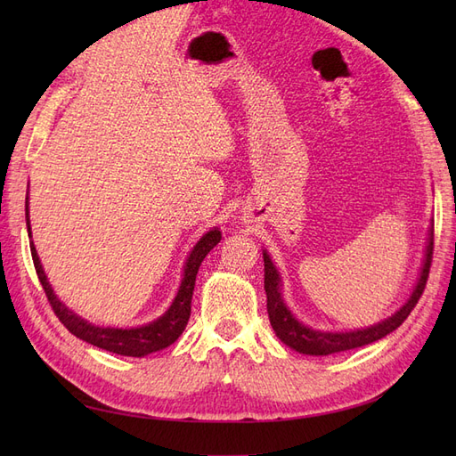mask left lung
I'll use <instances>...</instances> for the list:
<instances>
[{
  "instance_id": "8db88e82",
  "label": "left lung",
  "mask_w": 456,
  "mask_h": 456,
  "mask_svg": "<svg viewBox=\"0 0 456 456\" xmlns=\"http://www.w3.org/2000/svg\"><path fill=\"white\" fill-rule=\"evenodd\" d=\"M432 255H434V228L430 230V241H428L424 266H422L415 291H412L411 298L405 302V306L399 308L392 317H388V320H384L382 323L367 327V329L350 330V333H322V330H314L306 325H302L300 322L295 320L293 314L287 310L280 293V275L275 272L270 256L265 253V291L268 298L266 308H268V317L275 335H278V338L285 342L287 346H291L300 354H310V355H329V354L346 352V350L365 346V344H370L386 337L402 325L412 312V308L417 306L419 298L424 293L428 273H430Z\"/></svg>"
}]
</instances>
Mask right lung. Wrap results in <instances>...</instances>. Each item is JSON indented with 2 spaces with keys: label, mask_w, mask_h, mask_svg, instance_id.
I'll list each match as a JSON object with an SVG mask.
<instances>
[{
  "label": "right lung",
  "mask_w": 456,
  "mask_h": 456,
  "mask_svg": "<svg viewBox=\"0 0 456 456\" xmlns=\"http://www.w3.org/2000/svg\"><path fill=\"white\" fill-rule=\"evenodd\" d=\"M26 224H28V205H26ZM30 232V224H28ZM220 230H209L205 236L196 243L194 251L190 253L188 262L184 266V278L181 287H178V293L173 300L171 308L165 312L159 320L151 322L148 325L136 327V329H110V327H94L87 323L86 320H81L74 312L68 310L62 302L54 297L53 289L45 278L44 268L39 265V258L36 253L34 243H30V251H32V260H34V268L37 273V280L44 287L45 297L49 300V305L54 312V315L59 317V322L70 330L72 335L77 338L86 340L96 348H102L106 352H114L119 355H131V357H142L146 354L158 352L171 346V344L183 335V330L190 320V312H191V295H194V285H196V275L201 266L203 258L207 256L213 247L220 241Z\"/></svg>",
  "instance_id": "right-lung-1"
}]
</instances>
